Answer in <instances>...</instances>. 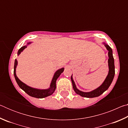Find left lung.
Listing matches in <instances>:
<instances>
[{
  "label": "left lung",
  "instance_id": "1",
  "mask_svg": "<svg viewBox=\"0 0 128 128\" xmlns=\"http://www.w3.org/2000/svg\"><path fill=\"white\" fill-rule=\"evenodd\" d=\"M104 44L105 47H106L107 50L108 51V67H109V72L107 75V77L105 79L103 83L96 89L90 92H83L79 90L76 88V86L75 85V83L73 80L72 75L71 76V81L72 82V85L73 90H74L75 92L77 94L80 95V96L82 97H85V98H94V97H97L100 96L101 94L107 90L110 86L111 85L113 79L114 78V73H115V70H114V59L113 57V54H112V48L110 47L108 44H106L105 43H103Z\"/></svg>",
  "mask_w": 128,
  "mask_h": 128
}]
</instances>
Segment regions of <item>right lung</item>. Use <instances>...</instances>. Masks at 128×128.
Wrapping results in <instances>:
<instances>
[{
    "mask_svg": "<svg viewBox=\"0 0 128 128\" xmlns=\"http://www.w3.org/2000/svg\"><path fill=\"white\" fill-rule=\"evenodd\" d=\"M31 43V42L28 43V44H29ZM26 46H24L21 47V48L18 50V52H17V55H19L20 53L22 52L27 47ZM17 66V59H15L14 60V76L15 78V80H16V82L18 84L21 89L23 90L24 92L28 94L30 96L32 97H34V98H45V97H47L48 96H50L53 94L55 92L56 89V81L58 77L60 76V75L62 74V73L64 71V68H62L60 69H58V70L56 71L55 73V74L54 75V77L52 78V80L51 83L50 84V86L47 89H38V88H35L30 87V86H28L26 85L25 84L23 83L22 81H21L20 80L18 79V78L17 77L16 74V68Z\"/></svg>",
    "mask_w": 128,
    "mask_h": 128,
    "instance_id": "1",
    "label": "right lung"
}]
</instances>
